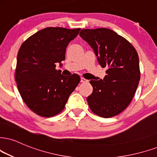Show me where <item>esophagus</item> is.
Instances as JSON below:
<instances>
[{
  "instance_id": "esophagus-1",
  "label": "esophagus",
  "mask_w": 157,
  "mask_h": 157,
  "mask_svg": "<svg viewBox=\"0 0 157 157\" xmlns=\"http://www.w3.org/2000/svg\"><path fill=\"white\" fill-rule=\"evenodd\" d=\"M88 80H86V79H85L84 78H81V82L82 83H84V82H87Z\"/></svg>"
}]
</instances>
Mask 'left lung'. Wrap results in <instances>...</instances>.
<instances>
[{
	"instance_id": "1",
	"label": "left lung",
	"mask_w": 157,
	"mask_h": 157,
	"mask_svg": "<svg viewBox=\"0 0 157 157\" xmlns=\"http://www.w3.org/2000/svg\"><path fill=\"white\" fill-rule=\"evenodd\" d=\"M80 36L91 46L102 67L103 80H91L86 98L91 111L103 118L121 113L132 101L140 78L139 57L132 44L108 28L83 29Z\"/></svg>"
}]
</instances>
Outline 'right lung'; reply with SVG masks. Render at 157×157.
<instances>
[{"label": "right lung", "mask_w": 157, "mask_h": 157, "mask_svg": "<svg viewBox=\"0 0 157 157\" xmlns=\"http://www.w3.org/2000/svg\"><path fill=\"white\" fill-rule=\"evenodd\" d=\"M80 28H46L23 42L17 55L15 80L23 101L31 111L52 117L63 111L80 76H65L56 64L65 59V50Z\"/></svg>", "instance_id": "right-lung-1"}]
</instances>
